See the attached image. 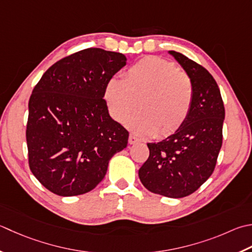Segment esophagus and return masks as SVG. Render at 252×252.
<instances>
[{
  "mask_svg": "<svg viewBox=\"0 0 252 252\" xmlns=\"http://www.w3.org/2000/svg\"><path fill=\"white\" fill-rule=\"evenodd\" d=\"M137 142H140V140L137 139V137H135L134 135L131 134V135L129 136V144H131V145H132V144H136Z\"/></svg>",
  "mask_w": 252,
  "mask_h": 252,
  "instance_id": "1",
  "label": "esophagus"
}]
</instances>
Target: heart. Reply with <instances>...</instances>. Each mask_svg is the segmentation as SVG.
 I'll use <instances>...</instances> for the list:
<instances>
[{
    "label": "heart",
    "mask_w": 252,
    "mask_h": 252,
    "mask_svg": "<svg viewBox=\"0 0 252 252\" xmlns=\"http://www.w3.org/2000/svg\"><path fill=\"white\" fill-rule=\"evenodd\" d=\"M113 120L125 122L140 100L141 111L126 121L139 135L168 136L185 125L194 100L191 78L174 63L158 57L137 61L125 73V80L110 77L103 88Z\"/></svg>",
    "instance_id": "b5f03b06"
}]
</instances>
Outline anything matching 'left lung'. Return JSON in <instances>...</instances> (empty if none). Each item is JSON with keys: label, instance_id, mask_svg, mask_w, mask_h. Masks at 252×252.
<instances>
[{"label": "left lung", "instance_id": "8db88e82", "mask_svg": "<svg viewBox=\"0 0 252 252\" xmlns=\"http://www.w3.org/2000/svg\"><path fill=\"white\" fill-rule=\"evenodd\" d=\"M186 71L194 88L190 116L174 134L147 143L150 156L139 170L153 193L184 198L198 190L214 171L223 141L225 108L214 77L182 53L168 51Z\"/></svg>", "mask_w": 252, "mask_h": 252}]
</instances>
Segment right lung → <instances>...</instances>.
Returning <instances> with one entry per match:
<instances>
[{
    "mask_svg": "<svg viewBox=\"0 0 252 252\" xmlns=\"http://www.w3.org/2000/svg\"><path fill=\"white\" fill-rule=\"evenodd\" d=\"M126 64L125 54L88 48L54 63L28 103L26 140L33 176L54 194L92 191L129 132L112 119L103 99L107 81Z\"/></svg>",
    "mask_w": 252,
    "mask_h": 252,
    "instance_id": "right-lung-1",
    "label": "right lung"
}]
</instances>
